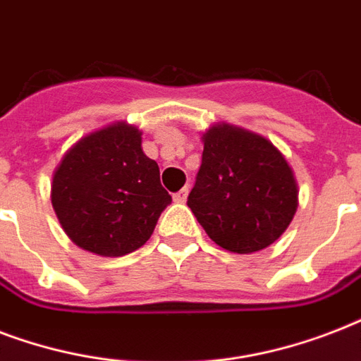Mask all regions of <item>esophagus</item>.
Here are the masks:
<instances>
[{
    "label": "esophagus",
    "instance_id": "34e87169",
    "mask_svg": "<svg viewBox=\"0 0 361 361\" xmlns=\"http://www.w3.org/2000/svg\"><path fill=\"white\" fill-rule=\"evenodd\" d=\"M187 195H189V187H183L181 191H178L174 195V202L178 204H183L187 200Z\"/></svg>",
    "mask_w": 361,
    "mask_h": 361
}]
</instances>
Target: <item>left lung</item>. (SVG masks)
Returning a JSON list of instances; mask_svg holds the SVG:
<instances>
[{
	"label": "left lung",
	"instance_id": "obj_1",
	"mask_svg": "<svg viewBox=\"0 0 361 361\" xmlns=\"http://www.w3.org/2000/svg\"><path fill=\"white\" fill-rule=\"evenodd\" d=\"M202 164L187 206L212 240L247 255L271 245L298 209V183L264 136L219 123L202 135Z\"/></svg>",
	"mask_w": 361,
	"mask_h": 361
}]
</instances>
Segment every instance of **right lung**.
<instances>
[{
	"label": "right lung",
	"mask_w": 361,
	"mask_h": 361,
	"mask_svg": "<svg viewBox=\"0 0 361 361\" xmlns=\"http://www.w3.org/2000/svg\"><path fill=\"white\" fill-rule=\"evenodd\" d=\"M52 206L65 234L101 257H123L149 240L172 197L125 121L80 138L52 178Z\"/></svg>",
	"instance_id": "add662e5"
}]
</instances>
